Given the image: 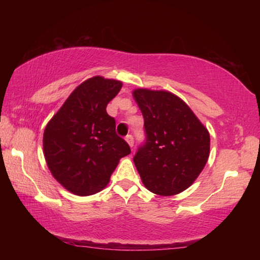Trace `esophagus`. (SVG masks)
I'll use <instances>...</instances> for the list:
<instances>
[{
	"label": "esophagus",
	"mask_w": 260,
	"mask_h": 260,
	"mask_svg": "<svg viewBox=\"0 0 260 260\" xmlns=\"http://www.w3.org/2000/svg\"><path fill=\"white\" fill-rule=\"evenodd\" d=\"M125 140L127 141V143L129 144V147L133 148V146H134V138H133V136H132V135H127Z\"/></svg>",
	"instance_id": "obj_1"
}]
</instances>
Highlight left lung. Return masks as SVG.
<instances>
[{"mask_svg": "<svg viewBox=\"0 0 260 260\" xmlns=\"http://www.w3.org/2000/svg\"><path fill=\"white\" fill-rule=\"evenodd\" d=\"M146 142L133 158L148 190L172 196L186 190L208 161L210 134L190 108L170 91L135 89Z\"/></svg>", "mask_w": 260, "mask_h": 260, "instance_id": "left-lung-1", "label": "left lung"}]
</instances>
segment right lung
<instances>
[{
  "label": "right lung",
  "mask_w": 260,
  "mask_h": 260,
  "mask_svg": "<svg viewBox=\"0 0 260 260\" xmlns=\"http://www.w3.org/2000/svg\"><path fill=\"white\" fill-rule=\"evenodd\" d=\"M122 83L94 77L79 85L43 133V152L51 174L79 196L102 190L119 159L131 153L128 143L116 133V120L107 105Z\"/></svg>",
  "instance_id": "obj_1"
}]
</instances>
